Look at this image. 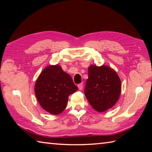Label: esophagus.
I'll list each match as a JSON object with an SVG mask.
<instances>
[{"label": "esophagus", "mask_w": 152, "mask_h": 152, "mask_svg": "<svg viewBox=\"0 0 152 152\" xmlns=\"http://www.w3.org/2000/svg\"><path fill=\"white\" fill-rule=\"evenodd\" d=\"M78 89L80 90V91H82V88H83V83L79 84L78 85Z\"/></svg>", "instance_id": "esophagus-1"}]
</instances>
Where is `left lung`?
<instances>
[{
  "instance_id": "8db88e82",
  "label": "left lung",
  "mask_w": 152,
  "mask_h": 152,
  "mask_svg": "<svg viewBox=\"0 0 152 152\" xmlns=\"http://www.w3.org/2000/svg\"><path fill=\"white\" fill-rule=\"evenodd\" d=\"M121 91L117 73L109 66L91 65L84 93L93 109L102 113L116 104Z\"/></svg>"
}]
</instances>
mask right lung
Here are the masks:
<instances>
[{"mask_svg":"<svg viewBox=\"0 0 152 152\" xmlns=\"http://www.w3.org/2000/svg\"><path fill=\"white\" fill-rule=\"evenodd\" d=\"M78 91L71 76L61 67L50 65L36 80L35 94L40 106L51 115H59L66 109L68 96Z\"/></svg>","mask_w":152,"mask_h":152,"instance_id":"add662e5","label":"right lung"}]
</instances>
